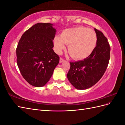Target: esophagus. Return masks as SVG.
<instances>
[{"instance_id": "1", "label": "esophagus", "mask_w": 125, "mask_h": 125, "mask_svg": "<svg viewBox=\"0 0 125 125\" xmlns=\"http://www.w3.org/2000/svg\"><path fill=\"white\" fill-rule=\"evenodd\" d=\"M64 60L63 59V58L60 57V63H62L63 62H64Z\"/></svg>"}]
</instances>
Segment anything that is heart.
I'll use <instances>...</instances> for the list:
<instances>
[{"label": "heart", "instance_id": "b5f03b06", "mask_svg": "<svg viewBox=\"0 0 125 125\" xmlns=\"http://www.w3.org/2000/svg\"><path fill=\"white\" fill-rule=\"evenodd\" d=\"M97 38L95 31L88 28L77 27L63 31L61 36L54 40L55 52L61 54L69 44L68 51L74 59L82 60L87 57L96 46Z\"/></svg>", "mask_w": 125, "mask_h": 125}]
</instances>
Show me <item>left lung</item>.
I'll list each match as a JSON object with an SVG mask.
<instances>
[{"label":"left lung","instance_id":"1","mask_svg":"<svg viewBox=\"0 0 125 125\" xmlns=\"http://www.w3.org/2000/svg\"><path fill=\"white\" fill-rule=\"evenodd\" d=\"M97 45L94 51L83 60L70 62L67 77L70 83L78 90L94 86L104 74L109 62L111 48L107 38L100 31L94 28Z\"/></svg>","mask_w":125,"mask_h":125}]
</instances>
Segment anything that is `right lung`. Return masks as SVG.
Returning <instances> with one entry per match:
<instances>
[{
    "label": "right lung",
    "mask_w": 125,
    "mask_h": 125,
    "mask_svg": "<svg viewBox=\"0 0 125 125\" xmlns=\"http://www.w3.org/2000/svg\"><path fill=\"white\" fill-rule=\"evenodd\" d=\"M50 23H38L22 34L16 50L17 62L22 77L35 87L49 81L60 57L52 49L56 31Z\"/></svg>",
    "instance_id": "obj_1"
}]
</instances>
